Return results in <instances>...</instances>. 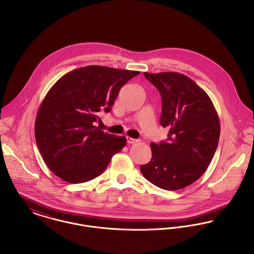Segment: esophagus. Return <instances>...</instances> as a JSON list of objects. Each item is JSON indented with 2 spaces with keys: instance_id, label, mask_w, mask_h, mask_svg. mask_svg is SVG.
Here are the masks:
<instances>
[{
  "instance_id": "1",
  "label": "esophagus",
  "mask_w": 254,
  "mask_h": 254,
  "mask_svg": "<svg viewBox=\"0 0 254 254\" xmlns=\"http://www.w3.org/2000/svg\"><path fill=\"white\" fill-rule=\"evenodd\" d=\"M127 143H128V144H133V143H136V142H137L136 139L131 138V137H129V136H127Z\"/></svg>"
}]
</instances>
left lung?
Masks as SVG:
<instances>
[{"instance_id":"obj_1","label":"left lung","mask_w":254,"mask_h":254,"mask_svg":"<svg viewBox=\"0 0 254 254\" xmlns=\"http://www.w3.org/2000/svg\"><path fill=\"white\" fill-rule=\"evenodd\" d=\"M144 76L161 93V125L169 133L166 142L151 143L152 159L141 173L159 188L180 190L210 164L220 136L219 118L207 93L189 77L176 72Z\"/></svg>"}]
</instances>
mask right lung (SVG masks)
Returning a JSON list of instances; mask_svg holds the SVG:
<instances>
[{"instance_id": "add662e5", "label": "right lung", "mask_w": 254, "mask_h": 254, "mask_svg": "<svg viewBox=\"0 0 254 254\" xmlns=\"http://www.w3.org/2000/svg\"><path fill=\"white\" fill-rule=\"evenodd\" d=\"M138 71L90 65L62 76L45 96L35 122L40 153L57 176L83 183L99 176L127 144L126 136L95 126L110 112L120 89Z\"/></svg>"}]
</instances>
